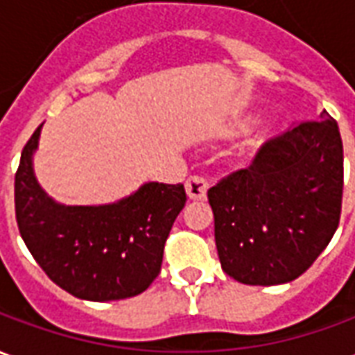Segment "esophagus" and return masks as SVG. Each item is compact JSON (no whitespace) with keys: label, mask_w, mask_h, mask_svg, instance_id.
<instances>
[{"label":"esophagus","mask_w":355,"mask_h":355,"mask_svg":"<svg viewBox=\"0 0 355 355\" xmlns=\"http://www.w3.org/2000/svg\"><path fill=\"white\" fill-rule=\"evenodd\" d=\"M207 180L201 177H190L186 180V193L192 201H203L207 198Z\"/></svg>","instance_id":"esophagus-1"}]
</instances>
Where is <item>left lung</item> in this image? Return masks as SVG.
<instances>
[{"mask_svg":"<svg viewBox=\"0 0 355 355\" xmlns=\"http://www.w3.org/2000/svg\"><path fill=\"white\" fill-rule=\"evenodd\" d=\"M343 186V139L327 112L266 142L207 192L224 272L245 285L297 279L335 236Z\"/></svg>","mask_w":355,"mask_h":355,"instance_id":"8db88e82","label":"left lung"}]
</instances>
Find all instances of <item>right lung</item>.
Here are the masks:
<instances>
[{"instance_id": "1", "label": "right lung", "mask_w": 355, "mask_h": 355, "mask_svg": "<svg viewBox=\"0 0 355 355\" xmlns=\"http://www.w3.org/2000/svg\"><path fill=\"white\" fill-rule=\"evenodd\" d=\"M40 132L42 125L15 175V213L28 251L73 297L104 302L140 295L162 270L163 247L184 209V186L146 182L108 205H60L35 180L32 155Z\"/></svg>"}]
</instances>
